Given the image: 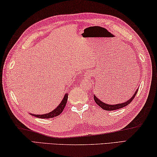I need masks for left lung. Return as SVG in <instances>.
Returning a JSON list of instances; mask_svg holds the SVG:
<instances>
[{
	"label": "left lung",
	"instance_id": "obj_1",
	"mask_svg": "<svg viewBox=\"0 0 157 157\" xmlns=\"http://www.w3.org/2000/svg\"><path fill=\"white\" fill-rule=\"evenodd\" d=\"M138 90H139V89H137L136 90L135 93H134V94H133L132 97V98H130L128 101H125V102L122 103L116 104V105H109V104H107V103H103L95 94H94V96H93V97H94V99L96 103H97L98 106H100L101 108H102L103 109H105V110H108V111H112V110H116V109H121V108H124V107H125L126 105H129V104H130L132 102V101L134 99V97H135V96L137 92H138Z\"/></svg>",
	"mask_w": 157,
	"mask_h": 157
}]
</instances>
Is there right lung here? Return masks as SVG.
I'll return each mask as SVG.
<instances>
[{"label":"right lung","instance_id":"add662e5","mask_svg":"<svg viewBox=\"0 0 157 157\" xmlns=\"http://www.w3.org/2000/svg\"><path fill=\"white\" fill-rule=\"evenodd\" d=\"M67 98H68V94L66 93L65 94L64 97H63V100L59 105L57 106V108H55L54 110H52V112H49L48 114H31L32 116H34L38 118H40V119H50V118H54L55 117L59 116V115L61 113L63 112V109H64L66 103H67Z\"/></svg>","mask_w":157,"mask_h":157}]
</instances>
